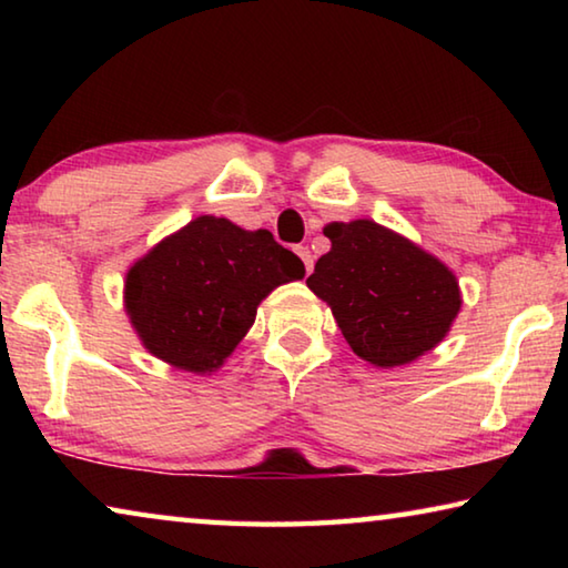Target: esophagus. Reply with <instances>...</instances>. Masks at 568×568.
<instances>
[{
  "instance_id": "1",
  "label": "esophagus",
  "mask_w": 568,
  "mask_h": 568,
  "mask_svg": "<svg viewBox=\"0 0 568 568\" xmlns=\"http://www.w3.org/2000/svg\"><path fill=\"white\" fill-rule=\"evenodd\" d=\"M295 253H297V257H301V261H303L305 273H311V271H313V255H311V250L303 247V245H297Z\"/></svg>"
}]
</instances>
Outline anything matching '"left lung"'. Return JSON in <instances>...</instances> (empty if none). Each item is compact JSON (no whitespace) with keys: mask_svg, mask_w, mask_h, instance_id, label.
I'll use <instances>...</instances> for the list:
<instances>
[{"mask_svg":"<svg viewBox=\"0 0 568 568\" xmlns=\"http://www.w3.org/2000/svg\"><path fill=\"white\" fill-rule=\"evenodd\" d=\"M331 253L307 287L333 307L355 355L381 368L416 361L444 341L460 311L454 273L373 220L331 223Z\"/></svg>","mask_w":568,"mask_h":568,"instance_id":"8db88e82","label":"left lung"}]
</instances>
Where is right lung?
<instances>
[{"label": "right lung", "instance_id": "add662e5", "mask_svg": "<svg viewBox=\"0 0 568 568\" xmlns=\"http://www.w3.org/2000/svg\"><path fill=\"white\" fill-rule=\"evenodd\" d=\"M303 275L301 257L267 230L203 215L130 267L124 303L152 355L207 373L243 341L263 297Z\"/></svg>", "mask_w": 568, "mask_h": 568}]
</instances>
